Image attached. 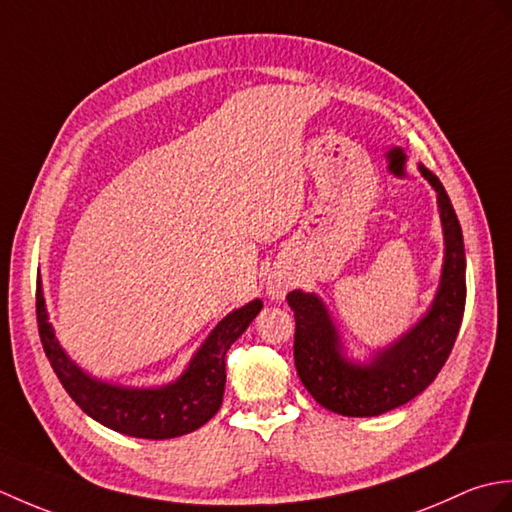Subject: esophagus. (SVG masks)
<instances>
[{
    "instance_id": "1",
    "label": "esophagus",
    "mask_w": 512,
    "mask_h": 512,
    "mask_svg": "<svg viewBox=\"0 0 512 512\" xmlns=\"http://www.w3.org/2000/svg\"><path fill=\"white\" fill-rule=\"evenodd\" d=\"M288 286H290V281H288L284 275H270L268 281H266L268 297L273 299V301H281V299L286 297Z\"/></svg>"
}]
</instances>
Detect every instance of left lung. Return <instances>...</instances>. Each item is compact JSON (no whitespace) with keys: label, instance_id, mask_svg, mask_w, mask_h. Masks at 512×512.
<instances>
[{"label":"left lung","instance_id":"obj_1","mask_svg":"<svg viewBox=\"0 0 512 512\" xmlns=\"http://www.w3.org/2000/svg\"><path fill=\"white\" fill-rule=\"evenodd\" d=\"M438 193L444 231L440 286L427 314L367 365L347 361L328 308L314 292H288L295 310V365L303 387L321 407L350 418H369L405 405L436 380L458 339L466 303V257L458 215L438 176L418 167Z\"/></svg>","mask_w":512,"mask_h":512}]
</instances>
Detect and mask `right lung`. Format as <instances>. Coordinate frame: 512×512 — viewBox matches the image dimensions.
<instances>
[{"label":"right lung","mask_w":512,"mask_h":512,"mask_svg":"<svg viewBox=\"0 0 512 512\" xmlns=\"http://www.w3.org/2000/svg\"><path fill=\"white\" fill-rule=\"evenodd\" d=\"M264 303L255 299L233 310L215 325L209 339L191 358L184 374L169 385L138 389L92 378L63 352L48 321L41 281H37V323L43 352L70 398L107 429L132 438L167 440L200 429L222 405L226 385V352L253 321Z\"/></svg>","instance_id":"right-lung-1"}]
</instances>
